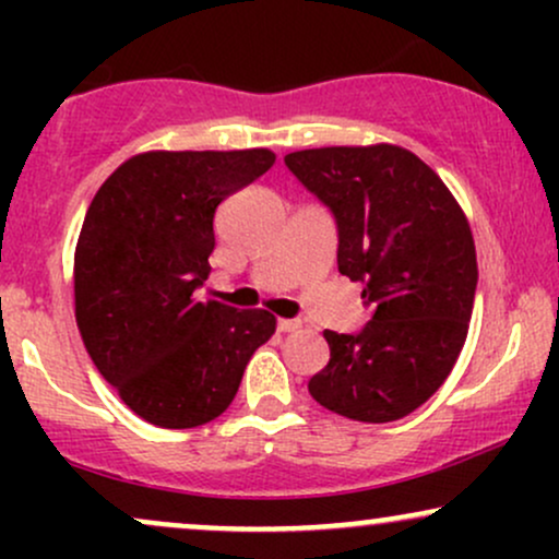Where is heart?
I'll use <instances>...</instances> for the list:
<instances>
[{
  "label": "heart",
  "mask_w": 559,
  "mask_h": 559,
  "mask_svg": "<svg viewBox=\"0 0 559 559\" xmlns=\"http://www.w3.org/2000/svg\"><path fill=\"white\" fill-rule=\"evenodd\" d=\"M312 226V213L310 210H305V213H299L297 217H294V230H297V234H305L307 228Z\"/></svg>",
  "instance_id": "b5f03b06"
}]
</instances>
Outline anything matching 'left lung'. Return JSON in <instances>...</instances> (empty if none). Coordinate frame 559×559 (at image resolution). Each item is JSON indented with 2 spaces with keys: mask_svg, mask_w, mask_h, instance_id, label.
<instances>
[{
  "mask_svg": "<svg viewBox=\"0 0 559 559\" xmlns=\"http://www.w3.org/2000/svg\"><path fill=\"white\" fill-rule=\"evenodd\" d=\"M275 155L150 152L120 165L88 204L75 247V320L88 357L139 418L197 428L228 409L243 368L275 333L252 292L204 286L223 199Z\"/></svg>",
  "mask_w": 559,
  "mask_h": 559,
  "instance_id": "left-lung-1",
  "label": "left lung"
}]
</instances>
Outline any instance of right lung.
Listing matches in <instances>:
<instances>
[{
	"label": "right lung",
	"mask_w": 559,
	"mask_h": 559,
	"mask_svg": "<svg viewBox=\"0 0 559 559\" xmlns=\"http://www.w3.org/2000/svg\"><path fill=\"white\" fill-rule=\"evenodd\" d=\"M284 163L331 210L338 273L362 284L370 318L357 333H323L331 360L307 389L344 418L400 420L447 381L465 344L478 265L463 210L400 146H323Z\"/></svg>",
	"instance_id": "obj_1"
}]
</instances>
